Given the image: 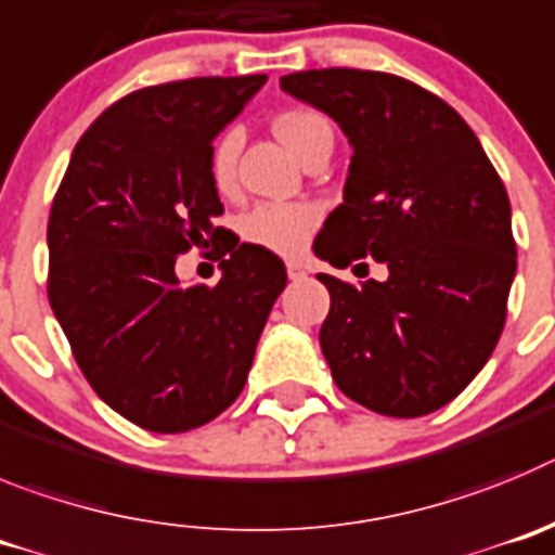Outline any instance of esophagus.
Masks as SVG:
<instances>
[{
	"instance_id": "obj_1",
	"label": "esophagus",
	"mask_w": 555,
	"mask_h": 555,
	"mask_svg": "<svg viewBox=\"0 0 555 555\" xmlns=\"http://www.w3.org/2000/svg\"><path fill=\"white\" fill-rule=\"evenodd\" d=\"M287 276L293 279V282H298V279L307 276V271H304V266H298V262H287Z\"/></svg>"
}]
</instances>
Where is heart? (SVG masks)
Returning a JSON list of instances; mask_svg holds the SVG:
<instances>
[{
    "mask_svg": "<svg viewBox=\"0 0 555 555\" xmlns=\"http://www.w3.org/2000/svg\"><path fill=\"white\" fill-rule=\"evenodd\" d=\"M273 129L282 138L284 146L298 159L321 141L323 134H332L326 118L314 109H289L273 121ZM243 134L237 127L223 129L221 138L209 152V177L218 191L227 193L237 179V157H241ZM323 207L314 202H259L237 221V232L246 243L266 251L296 257L312 241L314 229L321 227Z\"/></svg>",
    "mask_w": 555,
    "mask_h": 555,
    "instance_id": "1",
    "label": "heart"
}]
</instances>
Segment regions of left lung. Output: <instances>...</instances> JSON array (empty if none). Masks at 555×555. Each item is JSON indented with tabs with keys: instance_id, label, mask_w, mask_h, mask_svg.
Returning a JSON list of instances; mask_svg holds the SVG:
<instances>
[{
	"instance_id": "8db88e82",
	"label": "left lung",
	"mask_w": 555,
	"mask_h": 555,
	"mask_svg": "<svg viewBox=\"0 0 555 555\" xmlns=\"http://www.w3.org/2000/svg\"><path fill=\"white\" fill-rule=\"evenodd\" d=\"M282 88L353 146L314 254L334 268L373 257L389 271L362 287L318 273L332 296L321 348L334 382L389 417L446 406L506 323L517 246L501 177L451 104L396 74L321 68L287 74Z\"/></svg>"
}]
</instances>
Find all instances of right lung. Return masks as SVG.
Instances as JSON below:
<instances>
[{
    "mask_svg": "<svg viewBox=\"0 0 555 555\" xmlns=\"http://www.w3.org/2000/svg\"><path fill=\"white\" fill-rule=\"evenodd\" d=\"M266 79H179L118 99L79 138L52 202L54 318L93 392L146 431H191L232 406L287 284L276 254L212 223V141ZM207 242L222 282L182 288L176 257Z\"/></svg>",
    "mask_w": 555,
    "mask_h": 555,
    "instance_id": "1",
    "label": "right lung"
}]
</instances>
